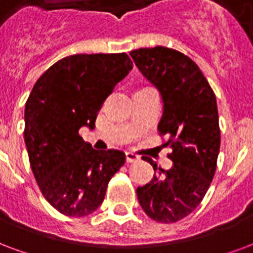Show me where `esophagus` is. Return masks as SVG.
Masks as SVG:
<instances>
[{"label":"esophagus","instance_id":"obj_1","mask_svg":"<svg viewBox=\"0 0 253 253\" xmlns=\"http://www.w3.org/2000/svg\"><path fill=\"white\" fill-rule=\"evenodd\" d=\"M125 157H126V161H128V163H134V161L140 160V157H138L136 153H133V152H126V153H125Z\"/></svg>","mask_w":253,"mask_h":253}]
</instances>
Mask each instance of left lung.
Returning <instances> with one entry per match:
<instances>
[{
    "label": "left lung",
    "mask_w": 253,
    "mask_h": 253,
    "mask_svg": "<svg viewBox=\"0 0 253 253\" xmlns=\"http://www.w3.org/2000/svg\"><path fill=\"white\" fill-rule=\"evenodd\" d=\"M144 77L159 89L164 112L159 134L172 148L168 170L151 163L159 174L137 188L144 212L159 223H176L196 210L216 170L220 126L216 96L199 66L174 49L141 47L130 52Z\"/></svg>",
    "instance_id": "obj_1"
}]
</instances>
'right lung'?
I'll return each mask as SVG.
<instances>
[{
  "label": "right lung",
  "mask_w": 253,
  "mask_h": 253,
  "mask_svg": "<svg viewBox=\"0 0 253 253\" xmlns=\"http://www.w3.org/2000/svg\"><path fill=\"white\" fill-rule=\"evenodd\" d=\"M132 66L125 53L75 54L53 64L30 92L24 130L30 167L43 197L62 214L93 213L124 165V152L96 151L79 130L94 128L102 102Z\"/></svg>",
  "instance_id": "add662e5"
}]
</instances>
